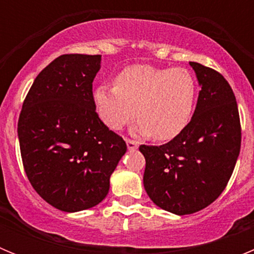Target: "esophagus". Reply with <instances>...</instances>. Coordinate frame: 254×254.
Wrapping results in <instances>:
<instances>
[{"instance_id":"obj_1","label":"esophagus","mask_w":254,"mask_h":254,"mask_svg":"<svg viewBox=\"0 0 254 254\" xmlns=\"http://www.w3.org/2000/svg\"><path fill=\"white\" fill-rule=\"evenodd\" d=\"M126 143H127V147H128V150H131V151H133V150H136L138 147V142L134 140L127 138V140H126Z\"/></svg>"}]
</instances>
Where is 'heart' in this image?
Segmentation results:
<instances>
[{"label":"heart","mask_w":254,"mask_h":254,"mask_svg":"<svg viewBox=\"0 0 254 254\" xmlns=\"http://www.w3.org/2000/svg\"><path fill=\"white\" fill-rule=\"evenodd\" d=\"M197 94L196 78L188 69L133 64L120 72L116 85L96 87L94 102L109 128L121 129L136 114L138 133L169 141L190 122Z\"/></svg>","instance_id":"obj_1"}]
</instances>
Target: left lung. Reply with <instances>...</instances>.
<instances>
[{"label": "left lung", "instance_id": "left-lung-1", "mask_svg": "<svg viewBox=\"0 0 254 254\" xmlns=\"http://www.w3.org/2000/svg\"><path fill=\"white\" fill-rule=\"evenodd\" d=\"M201 86L185 131L160 146L141 145L143 187L152 202L176 215L193 214L221 194L239 156L242 128L237 100L224 76L190 62Z\"/></svg>", "mask_w": 254, "mask_h": 254}]
</instances>
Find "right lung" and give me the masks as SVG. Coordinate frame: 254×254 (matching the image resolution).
Wrapping results in <instances>:
<instances>
[{"label":"right lung","mask_w":254,"mask_h":254,"mask_svg":"<svg viewBox=\"0 0 254 254\" xmlns=\"http://www.w3.org/2000/svg\"><path fill=\"white\" fill-rule=\"evenodd\" d=\"M102 56L62 55L31 85L17 122L22 165L37 193L66 212L102 202L126 150L96 113L93 81Z\"/></svg>","instance_id":"add662e5"}]
</instances>
